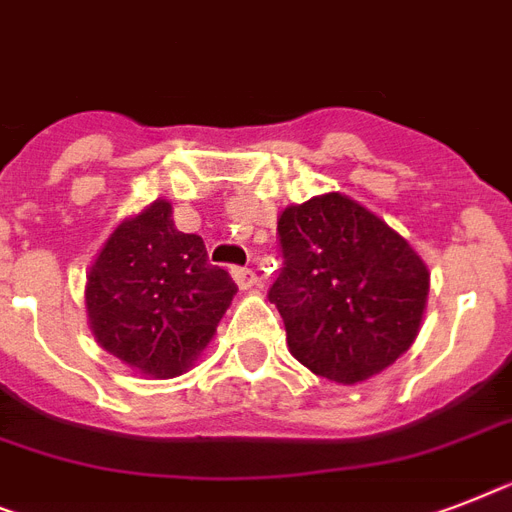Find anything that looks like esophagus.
I'll return each mask as SVG.
<instances>
[{
	"label": "esophagus",
	"mask_w": 512,
	"mask_h": 512,
	"mask_svg": "<svg viewBox=\"0 0 512 512\" xmlns=\"http://www.w3.org/2000/svg\"><path fill=\"white\" fill-rule=\"evenodd\" d=\"M231 276H234V281H236V284H239V289H252V286H257V273H255V270L231 268Z\"/></svg>",
	"instance_id": "34e87169"
}]
</instances>
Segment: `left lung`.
<instances>
[{
	"mask_svg": "<svg viewBox=\"0 0 512 512\" xmlns=\"http://www.w3.org/2000/svg\"><path fill=\"white\" fill-rule=\"evenodd\" d=\"M268 299L289 350L315 376L357 384L392 365L421 326L429 270L371 210L342 194L286 207Z\"/></svg>",
	"mask_w": 512,
	"mask_h": 512,
	"instance_id": "left-lung-1",
	"label": "left lung"
}]
</instances>
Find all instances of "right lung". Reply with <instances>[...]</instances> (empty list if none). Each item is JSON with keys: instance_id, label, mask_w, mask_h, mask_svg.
Wrapping results in <instances>:
<instances>
[{"instance_id": "add662e5", "label": "right lung", "mask_w": 512, "mask_h": 512, "mask_svg": "<svg viewBox=\"0 0 512 512\" xmlns=\"http://www.w3.org/2000/svg\"><path fill=\"white\" fill-rule=\"evenodd\" d=\"M157 199L107 239L86 284L91 331L110 355L155 378L184 373L236 294L202 236L173 226Z\"/></svg>"}]
</instances>
